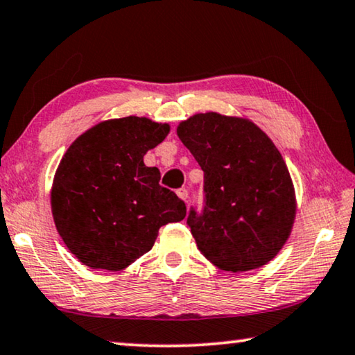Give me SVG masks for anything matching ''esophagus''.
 I'll list each match as a JSON object with an SVG mask.
<instances>
[{"instance_id":"1","label":"esophagus","mask_w":355,"mask_h":355,"mask_svg":"<svg viewBox=\"0 0 355 355\" xmlns=\"http://www.w3.org/2000/svg\"><path fill=\"white\" fill-rule=\"evenodd\" d=\"M176 193H178V196H179V198H181V200H184V201L189 198V190H187V189H179Z\"/></svg>"}]
</instances>
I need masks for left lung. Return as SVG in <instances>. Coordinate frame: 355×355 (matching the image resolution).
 Here are the masks:
<instances>
[{"mask_svg": "<svg viewBox=\"0 0 355 355\" xmlns=\"http://www.w3.org/2000/svg\"><path fill=\"white\" fill-rule=\"evenodd\" d=\"M178 136L205 173V208L187 217L196 248L232 272L268 263L297 212L281 152L254 122L217 112L195 114L178 125Z\"/></svg>", "mask_w": 355, "mask_h": 355, "instance_id": "1", "label": "left lung"}]
</instances>
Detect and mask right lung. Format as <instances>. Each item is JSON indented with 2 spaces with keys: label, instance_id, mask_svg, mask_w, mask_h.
<instances>
[{
  "label": "right lung",
  "instance_id": "right-lung-1",
  "mask_svg": "<svg viewBox=\"0 0 355 355\" xmlns=\"http://www.w3.org/2000/svg\"><path fill=\"white\" fill-rule=\"evenodd\" d=\"M170 125L146 117L111 119L68 147L53 178L57 232L76 259L94 270L121 271L154 246L162 225L185 217V205L144 165Z\"/></svg>",
  "mask_w": 355,
  "mask_h": 355
}]
</instances>
